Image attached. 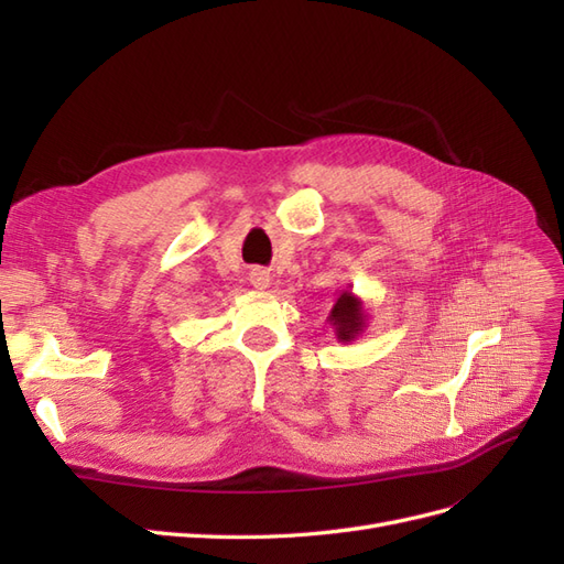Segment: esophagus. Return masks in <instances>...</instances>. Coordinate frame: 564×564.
Wrapping results in <instances>:
<instances>
[{"label":"esophagus","mask_w":564,"mask_h":564,"mask_svg":"<svg viewBox=\"0 0 564 564\" xmlns=\"http://www.w3.org/2000/svg\"><path fill=\"white\" fill-rule=\"evenodd\" d=\"M249 282L256 286V289H265L268 284H270V275L265 270H261V268H253L251 272H249Z\"/></svg>","instance_id":"34e87169"}]
</instances>
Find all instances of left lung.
<instances>
[{"instance_id":"1","label":"left lung","mask_w":564,"mask_h":564,"mask_svg":"<svg viewBox=\"0 0 564 564\" xmlns=\"http://www.w3.org/2000/svg\"><path fill=\"white\" fill-rule=\"evenodd\" d=\"M327 322L334 327L338 344H352L367 327V313L362 308V299L355 296L350 289L338 294L334 308L329 311Z\"/></svg>"}]
</instances>
